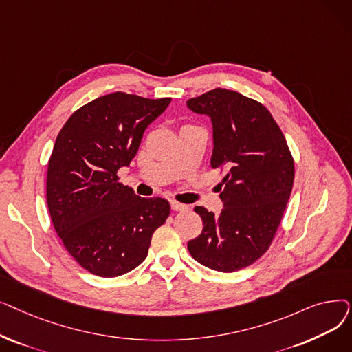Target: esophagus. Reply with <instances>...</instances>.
Listing matches in <instances>:
<instances>
[{
  "instance_id": "1",
  "label": "esophagus",
  "mask_w": 352,
  "mask_h": 352,
  "mask_svg": "<svg viewBox=\"0 0 352 352\" xmlns=\"http://www.w3.org/2000/svg\"><path fill=\"white\" fill-rule=\"evenodd\" d=\"M171 208H173L174 211H186V210H188V206L181 204V202L173 199V201H171Z\"/></svg>"
}]
</instances>
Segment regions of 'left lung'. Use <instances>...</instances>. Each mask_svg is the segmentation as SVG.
<instances>
[{
    "mask_svg": "<svg viewBox=\"0 0 352 352\" xmlns=\"http://www.w3.org/2000/svg\"><path fill=\"white\" fill-rule=\"evenodd\" d=\"M212 122V168H226L219 215L195 207L202 232L188 241L195 261L221 272L254 264L270 248L294 184V160L270 111L236 91L215 88L187 101Z\"/></svg>",
    "mask_w": 352,
    "mask_h": 352,
    "instance_id": "left-lung-1",
    "label": "left lung"
}]
</instances>
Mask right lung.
Returning <instances> with one entry per match:
<instances>
[{
  "label": "right lung",
  "mask_w": 352,
  "mask_h": 352,
  "mask_svg": "<svg viewBox=\"0 0 352 352\" xmlns=\"http://www.w3.org/2000/svg\"><path fill=\"white\" fill-rule=\"evenodd\" d=\"M171 98L113 92L77 109L55 140L47 204L67 251L88 272L113 278L138 267L170 215L164 198H141L117 175Z\"/></svg>",
  "instance_id": "1"
}]
</instances>
